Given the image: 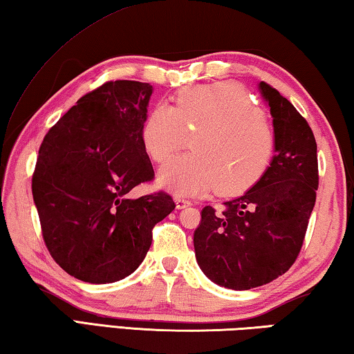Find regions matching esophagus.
<instances>
[{
  "instance_id": "obj_1",
  "label": "esophagus",
  "mask_w": 354,
  "mask_h": 354,
  "mask_svg": "<svg viewBox=\"0 0 354 354\" xmlns=\"http://www.w3.org/2000/svg\"><path fill=\"white\" fill-rule=\"evenodd\" d=\"M175 203H176L178 209H185V207H189L192 205V203L187 198H184V196H176Z\"/></svg>"
}]
</instances>
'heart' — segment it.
<instances>
[{"mask_svg":"<svg viewBox=\"0 0 354 354\" xmlns=\"http://www.w3.org/2000/svg\"><path fill=\"white\" fill-rule=\"evenodd\" d=\"M159 173L175 194L198 195L217 187L220 195H241L259 181L270 164L274 140L266 117L242 86L220 81L181 88L175 106L158 104L142 127V145L162 164L189 143Z\"/></svg>","mask_w":354,"mask_h":354,"instance_id":"heart-1","label":"heart"}]
</instances>
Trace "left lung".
<instances>
[{"mask_svg": "<svg viewBox=\"0 0 354 354\" xmlns=\"http://www.w3.org/2000/svg\"><path fill=\"white\" fill-rule=\"evenodd\" d=\"M270 107L274 156L247 194L206 206L194 232L196 262L215 284L248 290L277 279L292 267L303 247L319 187L313 129L289 100L259 84Z\"/></svg>", "mask_w": 354, "mask_h": 354, "instance_id": "1", "label": "left lung"}]
</instances>
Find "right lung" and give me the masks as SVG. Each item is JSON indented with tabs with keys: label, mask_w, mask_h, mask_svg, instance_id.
<instances>
[{
	"label": "right lung",
	"mask_w": 354,
	"mask_h": 354,
	"mask_svg": "<svg viewBox=\"0 0 354 354\" xmlns=\"http://www.w3.org/2000/svg\"><path fill=\"white\" fill-rule=\"evenodd\" d=\"M151 93L148 82H104L77 100L40 145L32 196L41 236L53 259L84 283L133 273L154 225L176 206L162 190L131 195L154 179L142 145Z\"/></svg>",
	"instance_id": "add662e5"
}]
</instances>
